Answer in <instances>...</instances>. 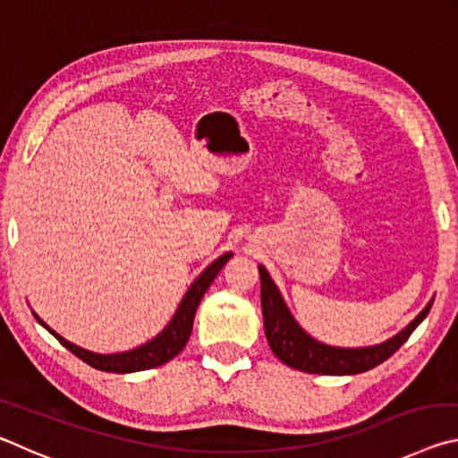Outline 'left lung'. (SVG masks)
<instances>
[{"label":"left lung","instance_id":"left-lung-1","mask_svg":"<svg viewBox=\"0 0 458 458\" xmlns=\"http://www.w3.org/2000/svg\"><path fill=\"white\" fill-rule=\"evenodd\" d=\"M260 273V305L262 317H265V333L270 350L278 360L293 369L307 371V374L321 376H352L361 374L386 361L400 345L412 335V331L424 321L428 315L432 301L426 305L416 319L406 325L404 329L396 333L392 339L384 344L369 347H333L325 345L321 341L313 339L309 333L294 321L284 299L278 293L276 284L270 278L268 270L259 265Z\"/></svg>","mask_w":458,"mask_h":458}]
</instances>
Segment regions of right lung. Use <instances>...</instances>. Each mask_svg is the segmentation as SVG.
<instances>
[{
  "instance_id": "right-lung-1",
  "label": "right lung",
  "mask_w": 458,
  "mask_h": 458,
  "mask_svg": "<svg viewBox=\"0 0 458 458\" xmlns=\"http://www.w3.org/2000/svg\"><path fill=\"white\" fill-rule=\"evenodd\" d=\"M230 257L232 252L222 254L220 259H216L212 265L191 283L188 293L183 294L175 315L172 317V321L165 325V329L161 331L159 335H155L151 341H147V344L135 347V350H129L123 353H95V352L82 350V347L74 345L71 341H66L64 337L58 335V333L50 329L40 317H38L34 311L32 313L36 317V321L40 323L44 329H48L68 352H72L76 358H81L84 363H89L90 368H97L100 371H113V374H131V371L151 369V368L164 366V363L169 360H174L175 355L183 350L185 344H188V339L191 335V327H193V317H196L199 301L206 294V291L210 289L216 275L220 273L222 267L230 260Z\"/></svg>"
}]
</instances>
